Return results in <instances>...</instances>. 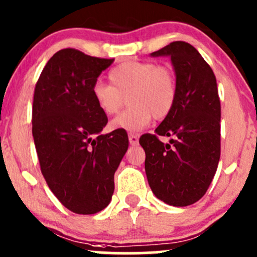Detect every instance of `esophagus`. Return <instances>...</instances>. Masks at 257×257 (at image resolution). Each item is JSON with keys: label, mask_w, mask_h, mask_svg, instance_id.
Segmentation results:
<instances>
[{"label": "esophagus", "mask_w": 257, "mask_h": 257, "mask_svg": "<svg viewBox=\"0 0 257 257\" xmlns=\"http://www.w3.org/2000/svg\"><path fill=\"white\" fill-rule=\"evenodd\" d=\"M128 141L131 146H137L138 144V136L135 134H130L128 135Z\"/></svg>", "instance_id": "obj_1"}]
</instances>
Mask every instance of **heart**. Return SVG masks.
Returning a JSON list of instances; mask_svg holds the SVG:
<instances>
[{
  "label": "heart",
  "instance_id": "1",
  "mask_svg": "<svg viewBox=\"0 0 257 257\" xmlns=\"http://www.w3.org/2000/svg\"><path fill=\"white\" fill-rule=\"evenodd\" d=\"M110 83L98 80L92 86V98L103 114L115 115L128 97L130 108L111 121V127L140 131L152 117L161 120L175 108L178 85L175 71L153 62H125L109 73Z\"/></svg>",
  "mask_w": 257,
  "mask_h": 257
}]
</instances>
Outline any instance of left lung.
<instances>
[{"instance_id":"1","label":"left lung","mask_w":257,"mask_h":257,"mask_svg":"<svg viewBox=\"0 0 257 257\" xmlns=\"http://www.w3.org/2000/svg\"><path fill=\"white\" fill-rule=\"evenodd\" d=\"M153 57L169 56L177 77L175 108L155 130L144 134L147 178L155 197L188 206L204 197L221 154V103L212 69L189 43L175 41ZM158 136L172 137L165 145Z\"/></svg>"}]
</instances>
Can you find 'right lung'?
Here are the masks:
<instances>
[{"label": "right lung", "mask_w": 257, "mask_h": 257, "mask_svg": "<svg viewBox=\"0 0 257 257\" xmlns=\"http://www.w3.org/2000/svg\"><path fill=\"white\" fill-rule=\"evenodd\" d=\"M113 62L64 48L48 60L35 86L31 121L41 172L75 214L92 215L108 206L114 174L128 148L125 130L100 134L108 117L91 93Z\"/></svg>", "instance_id": "add662e5"}]
</instances>
